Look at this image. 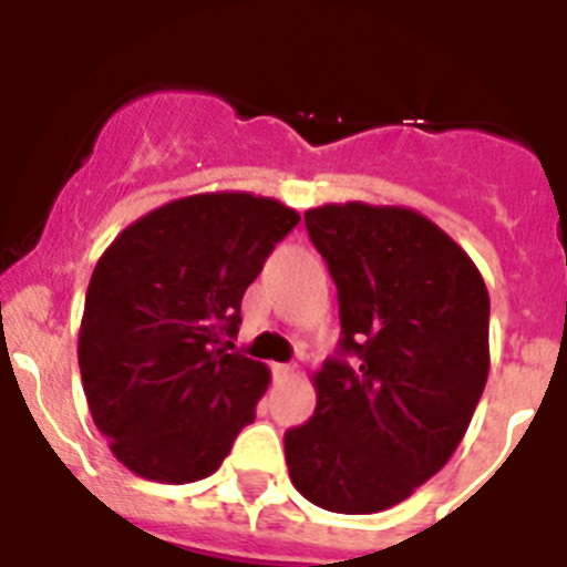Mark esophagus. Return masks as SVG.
<instances>
[{"instance_id": "34e87169", "label": "esophagus", "mask_w": 567, "mask_h": 567, "mask_svg": "<svg viewBox=\"0 0 567 567\" xmlns=\"http://www.w3.org/2000/svg\"><path fill=\"white\" fill-rule=\"evenodd\" d=\"M272 372H275V378L278 380H292L295 374V365H289V363H278V365H272Z\"/></svg>"}]
</instances>
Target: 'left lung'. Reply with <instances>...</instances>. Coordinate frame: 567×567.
I'll use <instances>...</instances> for the list:
<instances>
[{
    "label": "left lung",
    "mask_w": 567,
    "mask_h": 567,
    "mask_svg": "<svg viewBox=\"0 0 567 567\" xmlns=\"http://www.w3.org/2000/svg\"><path fill=\"white\" fill-rule=\"evenodd\" d=\"M303 221L338 287L340 343L315 414L284 434L289 477L318 508L374 514L463 440L488 380V289L414 209L327 204Z\"/></svg>",
    "instance_id": "left-lung-1"
}]
</instances>
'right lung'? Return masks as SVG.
<instances>
[{
    "label": "right lung",
    "mask_w": 567,
    "mask_h": 567,
    "mask_svg": "<svg viewBox=\"0 0 567 567\" xmlns=\"http://www.w3.org/2000/svg\"><path fill=\"white\" fill-rule=\"evenodd\" d=\"M300 215L252 193L178 198L104 249L79 329L84 394L110 452L155 483L209 477L269 385L235 352L240 298Z\"/></svg>",
    "instance_id": "1"
}]
</instances>
